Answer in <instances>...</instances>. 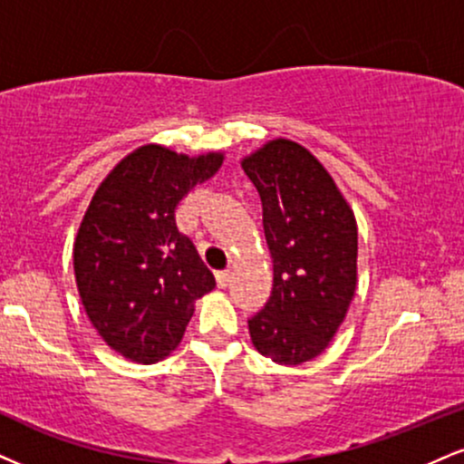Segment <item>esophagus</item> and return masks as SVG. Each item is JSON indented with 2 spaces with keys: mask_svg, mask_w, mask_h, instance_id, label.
Returning <instances> with one entry per match:
<instances>
[{
  "mask_svg": "<svg viewBox=\"0 0 464 464\" xmlns=\"http://www.w3.org/2000/svg\"><path fill=\"white\" fill-rule=\"evenodd\" d=\"M216 283H218V287L225 289V287L228 285V283H231V272H228V270L216 272Z\"/></svg>",
  "mask_w": 464,
  "mask_h": 464,
  "instance_id": "esophagus-1",
  "label": "esophagus"
}]
</instances>
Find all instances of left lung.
I'll return each mask as SVG.
<instances>
[{
	"label": "left lung",
	"instance_id": "obj_1",
	"mask_svg": "<svg viewBox=\"0 0 464 464\" xmlns=\"http://www.w3.org/2000/svg\"><path fill=\"white\" fill-rule=\"evenodd\" d=\"M264 205L275 285L248 320L250 342L278 365L328 348L356 292V218L331 172L303 144L275 138L242 160Z\"/></svg>",
	"mask_w": 464,
	"mask_h": 464
}]
</instances>
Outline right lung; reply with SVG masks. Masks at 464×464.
Instances as JSON below:
<instances>
[{"mask_svg":"<svg viewBox=\"0 0 464 464\" xmlns=\"http://www.w3.org/2000/svg\"><path fill=\"white\" fill-rule=\"evenodd\" d=\"M225 153L189 158L144 144L122 158L88 205L72 244L83 311L99 337L133 362L150 365L181 343L194 303L216 287L175 208L211 179Z\"/></svg>","mask_w":464,"mask_h":464,"instance_id":"right-lung-1","label":"right lung"}]
</instances>
